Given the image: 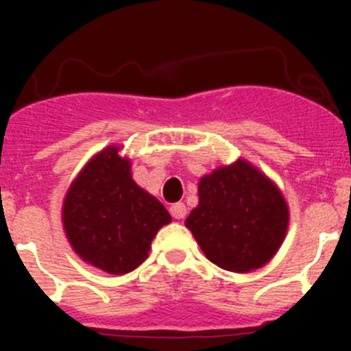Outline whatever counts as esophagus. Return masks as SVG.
Instances as JSON below:
<instances>
[{
    "instance_id": "34e87169",
    "label": "esophagus",
    "mask_w": 351,
    "mask_h": 351,
    "mask_svg": "<svg viewBox=\"0 0 351 351\" xmlns=\"http://www.w3.org/2000/svg\"><path fill=\"white\" fill-rule=\"evenodd\" d=\"M186 213H188V209H186V206L182 202H178V204H173V206H170V214H172L176 219H182L186 216Z\"/></svg>"
}]
</instances>
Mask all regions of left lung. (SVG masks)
Listing matches in <instances>:
<instances>
[{
	"instance_id": "1",
	"label": "left lung",
	"mask_w": 351,
	"mask_h": 351,
	"mask_svg": "<svg viewBox=\"0 0 351 351\" xmlns=\"http://www.w3.org/2000/svg\"><path fill=\"white\" fill-rule=\"evenodd\" d=\"M288 218L278 186L246 160H237L200 179L198 206L184 225L218 267L250 272L280 250Z\"/></svg>"
}]
</instances>
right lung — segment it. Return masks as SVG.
Instances as JSON below:
<instances>
[{
    "label": "right lung",
    "mask_w": 351,
    "mask_h": 351,
    "mask_svg": "<svg viewBox=\"0 0 351 351\" xmlns=\"http://www.w3.org/2000/svg\"><path fill=\"white\" fill-rule=\"evenodd\" d=\"M172 221L163 204L132 179V163L108 145L71 182L63 202L64 234L84 262L126 274L149 255L161 226Z\"/></svg>",
    "instance_id": "right-lung-1"
}]
</instances>
